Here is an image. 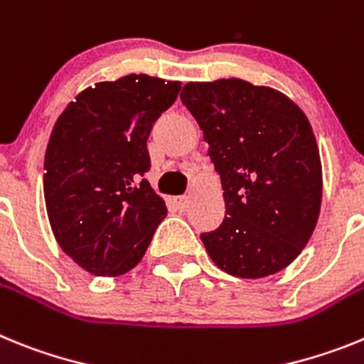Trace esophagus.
<instances>
[{
  "mask_svg": "<svg viewBox=\"0 0 364 364\" xmlns=\"http://www.w3.org/2000/svg\"><path fill=\"white\" fill-rule=\"evenodd\" d=\"M188 203H191V198H188V196H179V198H173V205H176V208H178V210H186Z\"/></svg>",
  "mask_w": 364,
  "mask_h": 364,
  "instance_id": "obj_1",
  "label": "esophagus"
}]
</instances>
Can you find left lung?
I'll return each instance as SVG.
<instances>
[{
  "instance_id": "obj_1",
  "label": "left lung",
  "mask_w": 364,
  "mask_h": 364,
  "mask_svg": "<svg viewBox=\"0 0 364 364\" xmlns=\"http://www.w3.org/2000/svg\"><path fill=\"white\" fill-rule=\"evenodd\" d=\"M181 102L203 132L225 201L223 223L201 235L208 257L240 278L282 271L321 213V156L308 117L280 91L240 78L188 82Z\"/></svg>"
}]
</instances>
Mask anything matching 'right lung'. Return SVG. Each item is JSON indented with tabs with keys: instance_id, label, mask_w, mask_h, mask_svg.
<instances>
[{
	"instance_id": "add662e5",
	"label": "right lung",
	"mask_w": 364,
	"mask_h": 364,
	"mask_svg": "<svg viewBox=\"0 0 364 364\" xmlns=\"http://www.w3.org/2000/svg\"><path fill=\"white\" fill-rule=\"evenodd\" d=\"M181 82L126 75L97 82L68 104L50 132L43 194L62 251L87 273L119 277L144 257L166 205L143 179L146 141Z\"/></svg>"
}]
</instances>
